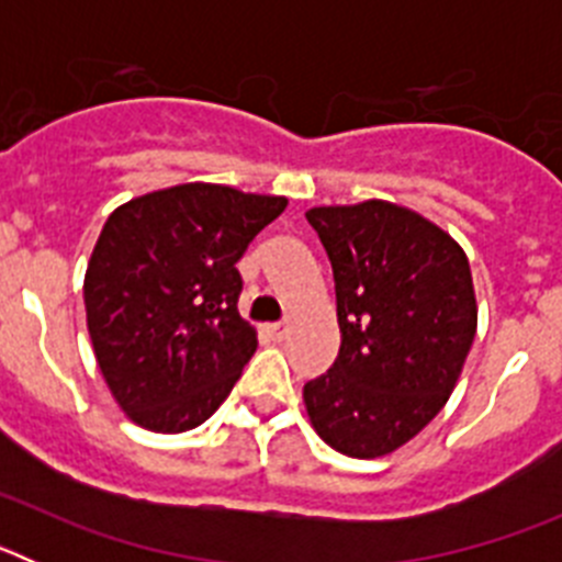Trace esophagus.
I'll return each mask as SVG.
<instances>
[{"mask_svg":"<svg viewBox=\"0 0 562 562\" xmlns=\"http://www.w3.org/2000/svg\"><path fill=\"white\" fill-rule=\"evenodd\" d=\"M265 331H267V337H272V340H284V337H286V326L284 324H267Z\"/></svg>","mask_w":562,"mask_h":562,"instance_id":"34e87169","label":"esophagus"}]
</instances>
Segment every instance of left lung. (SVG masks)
<instances>
[{
    "mask_svg": "<svg viewBox=\"0 0 562 562\" xmlns=\"http://www.w3.org/2000/svg\"><path fill=\"white\" fill-rule=\"evenodd\" d=\"M331 261L340 351L304 385L317 436L351 459L414 439L453 394L479 310L464 250L408 207L382 200L312 207Z\"/></svg>",
    "mask_w": 562,
    "mask_h": 562,
    "instance_id": "obj_1",
    "label": "left lung"
}]
</instances>
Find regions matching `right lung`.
I'll use <instances>...</instances> for the list:
<instances>
[{"label":"right lung","instance_id":"1","mask_svg":"<svg viewBox=\"0 0 562 562\" xmlns=\"http://www.w3.org/2000/svg\"><path fill=\"white\" fill-rule=\"evenodd\" d=\"M284 207L188 182L106 220L83 278L87 326L109 391L140 428L191 430L231 394L258 346L238 315L236 261Z\"/></svg>","mask_w":562,"mask_h":562}]
</instances>
